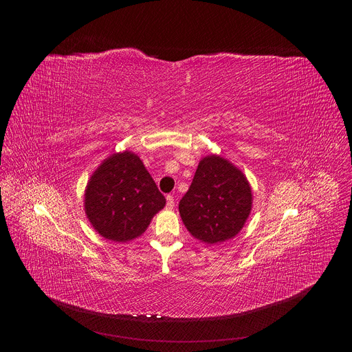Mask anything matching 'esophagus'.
Returning <instances> with one entry per match:
<instances>
[{
  "mask_svg": "<svg viewBox=\"0 0 352 352\" xmlns=\"http://www.w3.org/2000/svg\"><path fill=\"white\" fill-rule=\"evenodd\" d=\"M174 205H175L174 197H173L171 195H168V196H167V209H173Z\"/></svg>",
  "mask_w": 352,
  "mask_h": 352,
  "instance_id": "1",
  "label": "esophagus"
}]
</instances>
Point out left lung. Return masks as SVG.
<instances>
[{
  "instance_id": "1",
  "label": "left lung",
  "mask_w": 352,
  "mask_h": 352,
  "mask_svg": "<svg viewBox=\"0 0 352 352\" xmlns=\"http://www.w3.org/2000/svg\"><path fill=\"white\" fill-rule=\"evenodd\" d=\"M252 202L246 175L227 159L209 155L199 162L178 209L193 238L214 245L234 238L243 228Z\"/></svg>"
}]
</instances>
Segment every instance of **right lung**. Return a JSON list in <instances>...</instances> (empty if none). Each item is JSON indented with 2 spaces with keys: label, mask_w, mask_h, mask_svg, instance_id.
I'll use <instances>...</instances> for the list:
<instances>
[{
  "label": "right lung",
  "mask_w": 352,
  "mask_h": 352,
  "mask_svg": "<svg viewBox=\"0 0 352 352\" xmlns=\"http://www.w3.org/2000/svg\"><path fill=\"white\" fill-rule=\"evenodd\" d=\"M83 208L91 227L106 239L129 242L140 236L166 206L152 175L129 150L113 153L90 175Z\"/></svg>",
  "instance_id": "add662e5"
}]
</instances>
